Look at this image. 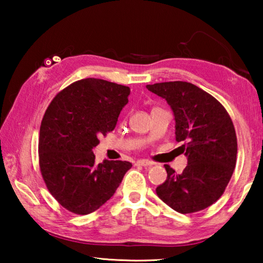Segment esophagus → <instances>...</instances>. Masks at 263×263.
<instances>
[{"label":"esophagus","mask_w":263,"mask_h":263,"mask_svg":"<svg viewBox=\"0 0 263 263\" xmlns=\"http://www.w3.org/2000/svg\"><path fill=\"white\" fill-rule=\"evenodd\" d=\"M137 164H138V166H144V167H146V166H153L154 162L148 161V160H138Z\"/></svg>","instance_id":"34e87169"}]
</instances>
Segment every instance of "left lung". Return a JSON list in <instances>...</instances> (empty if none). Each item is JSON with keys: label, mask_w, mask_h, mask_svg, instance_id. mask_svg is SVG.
<instances>
[{"label": "left lung", "mask_w": 263, "mask_h": 263, "mask_svg": "<svg viewBox=\"0 0 263 263\" xmlns=\"http://www.w3.org/2000/svg\"><path fill=\"white\" fill-rule=\"evenodd\" d=\"M146 88L167 101L175 116V135L188 159L181 174L168 164L160 199L180 213L204 210L219 199L237 162V135L219 101L193 83L172 81Z\"/></svg>", "instance_id": "left-lung-1"}]
</instances>
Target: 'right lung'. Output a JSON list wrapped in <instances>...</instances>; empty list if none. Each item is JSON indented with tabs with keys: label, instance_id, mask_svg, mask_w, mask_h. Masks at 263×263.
I'll use <instances>...</instances> for the list:
<instances>
[{
	"label": "right lung",
	"instance_id": "1",
	"mask_svg": "<svg viewBox=\"0 0 263 263\" xmlns=\"http://www.w3.org/2000/svg\"><path fill=\"white\" fill-rule=\"evenodd\" d=\"M130 88L82 79L58 92L44 114L38 141L39 167L48 191L75 215L96 211L112 197L127 161L96 163L92 148L114 131Z\"/></svg>",
	"mask_w": 263,
	"mask_h": 263
}]
</instances>
